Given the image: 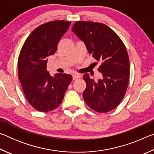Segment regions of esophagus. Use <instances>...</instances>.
<instances>
[{
  "label": "esophagus",
  "mask_w": 154,
  "mask_h": 154,
  "mask_svg": "<svg viewBox=\"0 0 154 154\" xmlns=\"http://www.w3.org/2000/svg\"><path fill=\"white\" fill-rule=\"evenodd\" d=\"M80 75L79 74H74L72 75V79H73V80H76L77 79H79V78H80Z\"/></svg>",
  "instance_id": "esophagus-1"
}]
</instances>
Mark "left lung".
<instances>
[{
  "label": "left lung",
  "instance_id": "8db88e82",
  "mask_svg": "<svg viewBox=\"0 0 154 154\" xmlns=\"http://www.w3.org/2000/svg\"><path fill=\"white\" fill-rule=\"evenodd\" d=\"M72 32L101 62L98 71L102 73V79L95 82L88 73L83 77L86 82L83 92L85 103L99 113L113 110L124 98L128 85L130 62L126 47L111 28L101 23L78 21Z\"/></svg>",
  "mask_w": 154,
  "mask_h": 154
}]
</instances>
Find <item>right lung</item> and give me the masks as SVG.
<instances>
[{"label":"right lung","instance_id":"1","mask_svg":"<svg viewBox=\"0 0 154 154\" xmlns=\"http://www.w3.org/2000/svg\"><path fill=\"white\" fill-rule=\"evenodd\" d=\"M71 22L52 21L40 25L28 36L18 58V77L26 98L36 110L48 112L60 105L71 82V75L47 71L48 57L54 55Z\"/></svg>","mask_w":154,"mask_h":154}]
</instances>
